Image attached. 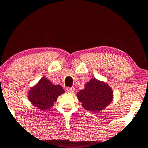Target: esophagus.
<instances>
[{"mask_svg": "<svg viewBox=\"0 0 148 148\" xmlns=\"http://www.w3.org/2000/svg\"><path fill=\"white\" fill-rule=\"evenodd\" d=\"M74 88H66V92H69V93H73L74 92Z\"/></svg>", "mask_w": 148, "mask_h": 148, "instance_id": "1", "label": "esophagus"}]
</instances>
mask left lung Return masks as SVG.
<instances>
[{"mask_svg":"<svg viewBox=\"0 0 148 148\" xmlns=\"http://www.w3.org/2000/svg\"><path fill=\"white\" fill-rule=\"evenodd\" d=\"M76 96L85 110L97 113L111 103L113 91L106 83L93 78L85 85V88L80 90Z\"/></svg>","mask_w":148,"mask_h":148,"instance_id":"obj_1","label":"left lung"}]
</instances>
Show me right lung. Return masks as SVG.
Segmentation results:
<instances>
[{
    "label": "right lung",
    "mask_w": 148,
    "mask_h": 148,
    "mask_svg": "<svg viewBox=\"0 0 148 148\" xmlns=\"http://www.w3.org/2000/svg\"><path fill=\"white\" fill-rule=\"evenodd\" d=\"M65 93L60 85H54L51 82L42 77L37 84L30 88L28 92V99L33 106L42 110H49L54 106L58 96Z\"/></svg>",
    "instance_id": "obj_1"
}]
</instances>
